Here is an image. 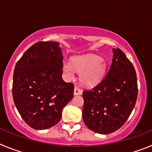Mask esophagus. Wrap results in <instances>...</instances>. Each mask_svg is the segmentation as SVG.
<instances>
[{
  "label": "esophagus",
  "mask_w": 152,
  "mask_h": 152,
  "mask_svg": "<svg viewBox=\"0 0 152 152\" xmlns=\"http://www.w3.org/2000/svg\"><path fill=\"white\" fill-rule=\"evenodd\" d=\"M82 90L79 89L78 88L75 87V90H74V95H75V96H77V95H81L82 94Z\"/></svg>",
  "instance_id": "1"
}]
</instances>
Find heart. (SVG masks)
<instances>
[{"label": "heart", "instance_id": "heart-1", "mask_svg": "<svg viewBox=\"0 0 152 152\" xmlns=\"http://www.w3.org/2000/svg\"><path fill=\"white\" fill-rule=\"evenodd\" d=\"M80 74V80L86 86H94L103 79L106 63L96 55H86L73 58L72 63L63 62V71L68 79L75 77V72Z\"/></svg>", "mask_w": 152, "mask_h": 152}]
</instances>
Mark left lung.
<instances>
[{
    "label": "left lung",
    "mask_w": 152,
    "mask_h": 152,
    "mask_svg": "<svg viewBox=\"0 0 152 152\" xmlns=\"http://www.w3.org/2000/svg\"><path fill=\"white\" fill-rule=\"evenodd\" d=\"M112 64L106 77L83 92L82 117L88 128L99 134L119 129L129 117L138 96L133 64L119 49H113Z\"/></svg>",
    "instance_id": "obj_1"
}]
</instances>
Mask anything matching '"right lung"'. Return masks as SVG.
Here are the masks:
<instances>
[{
	"label": "right lung",
	"mask_w": 152,
	"mask_h": 152,
	"mask_svg": "<svg viewBox=\"0 0 152 152\" xmlns=\"http://www.w3.org/2000/svg\"><path fill=\"white\" fill-rule=\"evenodd\" d=\"M61 50L58 42H38L24 52L14 68V104L25 123L34 129L57 124L63 108L73 98L74 84L61 77Z\"/></svg>",
	"instance_id": "right-lung-1"
}]
</instances>
